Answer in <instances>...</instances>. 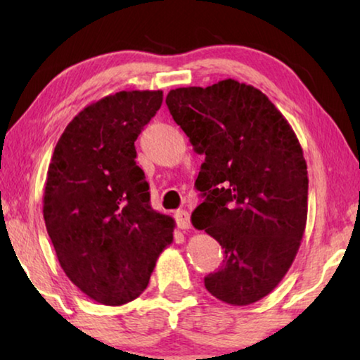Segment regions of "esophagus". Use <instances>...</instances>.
<instances>
[{
	"instance_id": "34e87169",
	"label": "esophagus",
	"mask_w": 360,
	"mask_h": 360,
	"mask_svg": "<svg viewBox=\"0 0 360 360\" xmlns=\"http://www.w3.org/2000/svg\"><path fill=\"white\" fill-rule=\"evenodd\" d=\"M174 217H176V224H178V227L181 230L191 229V214H188L186 210H181L176 212Z\"/></svg>"
}]
</instances>
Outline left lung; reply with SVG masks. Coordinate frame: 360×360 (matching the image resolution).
Here are the masks:
<instances>
[{
	"mask_svg": "<svg viewBox=\"0 0 360 360\" xmlns=\"http://www.w3.org/2000/svg\"><path fill=\"white\" fill-rule=\"evenodd\" d=\"M176 124L205 155L192 212L224 249L205 276L211 295L235 307L260 300L294 262L308 214V173L302 146L276 106L252 85L225 79L167 95Z\"/></svg>",
	"mask_w": 360,
	"mask_h": 360,
	"instance_id": "8db88e82",
	"label": "left lung"
}]
</instances>
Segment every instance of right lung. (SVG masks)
<instances>
[{"instance_id": "add662e5", "label": "right lung", "mask_w": 360, "mask_h": 360, "mask_svg": "<svg viewBox=\"0 0 360 360\" xmlns=\"http://www.w3.org/2000/svg\"><path fill=\"white\" fill-rule=\"evenodd\" d=\"M162 90H130L84 108L53 150L44 221L60 265L95 302L143 294L174 221L152 210L135 141L162 106Z\"/></svg>"}]
</instances>
